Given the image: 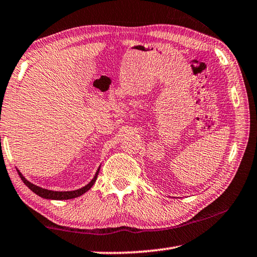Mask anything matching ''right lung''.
<instances>
[{
    "label": "right lung",
    "instance_id": "obj_1",
    "mask_svg": "<svg viewBox=\"0 0 257 257\" xmlns=\"http://www.w3.org/2000/svg\"><path fill=\"white\" fill-rule=\"evenodd\" d=\"M99 169H100V166L98 167V169H97L95 176H93L92 180L89 182L87 185H84L83 187H81V189H77V190H74V191H52V190L43 189V187L35 185V184H33V183H31L30 181H27L18 169H17V172L19 174L20 178H22V181L24 182V184H25L28 187V189L33 191L35 194H38L39 197L43 198V199H49V200H68V199H74V198L80 197V195H82V194L87 192L88 190H90L91 186L95 184V182L97 180Z\"/></svg>",
    "mask_w": 257,
    "mask_h": 257
}]
</instances>
